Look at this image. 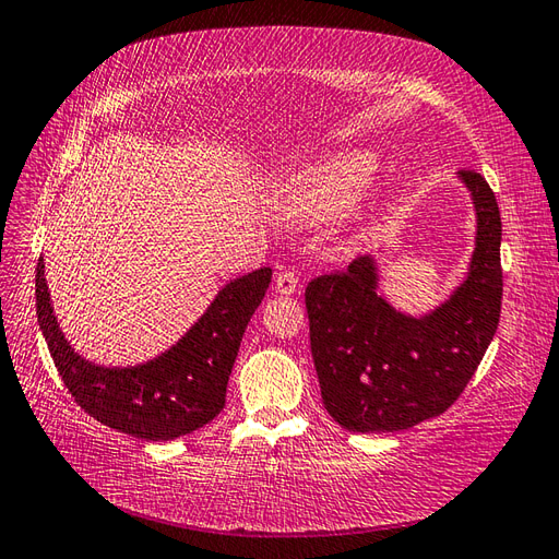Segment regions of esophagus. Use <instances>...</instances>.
<instances>
[{"mask_svg": "<svg viewBox=\"0 0 559 559\" xmlns=\"http://www.w3.org/2000/svg\"><path fill=\"white\" fill-rule=\"evenodd\" d=\"M276 290H278L281 295H293L295 290H298V276H295L293 271H283V273H278V278H276Z\"/></svg>", "mask_w": 559, "mask_h": 559, "instance_id": "34e87169", "label": "esophagus"}]
</instances>
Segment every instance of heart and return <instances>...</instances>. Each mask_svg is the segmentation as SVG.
I'll use <instances>...</instances> for the list:
<instances>
[{"instance_id": "b5f03b06", "label": "heart", "mask_w": 559, "mask_h": 559, "mask_svg": "<svg viewBox=\"0 0 559 559\" xmlns=\"http://www.w3.org/2000/svg\"><path fill=\"white\" fill-rule=\"evenodd\" d=\"M379 168L370 148H334L302 160L273 189V211L295 225L334 221L355 206Z\"/></svg>"}]
</instances>
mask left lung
I'll return each mask as SVG.
<instances>
[{"mask_svg":"<svg viewBox=\"0 0 559 559\" xmlns=\"http://www.w3.org/2000/svg\"><path fill=\"white\" fill-rule=\"evenodd\" d=\"M476 211V245L463 281L425 314L396 310L379 288L374 257L305 290L322 401L350 432H399L437 418L478 370L500 324L502 218L488 182L459 170Z\"/></svg>","mask_w":559,"mask_h":559,"instance_id":"left-lung-1","label":"left lung"}]
</instances>
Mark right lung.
Returning <instances> with one entry per match:
<instances>
[{
    "label": "right lung",
    "mask_w": 559,
    "mask_h": 559,
    "mask_svg": "<svg viewBox=\"0 0 559 559\" xmlns=\"http://www.w3.org/2000/svg\"><path fill=\"white\" fill-rule=\"evenodd\" d=\"M269 283V266L225 283L182 338L134 365L93 362L71 346L57 322L43 257L35 271V305L57 372L79 406L117 432L168 442L199 430L223 411L245 329Z\"/></svg>",
    "instance_id": "obj_1"
}]
</instances>
